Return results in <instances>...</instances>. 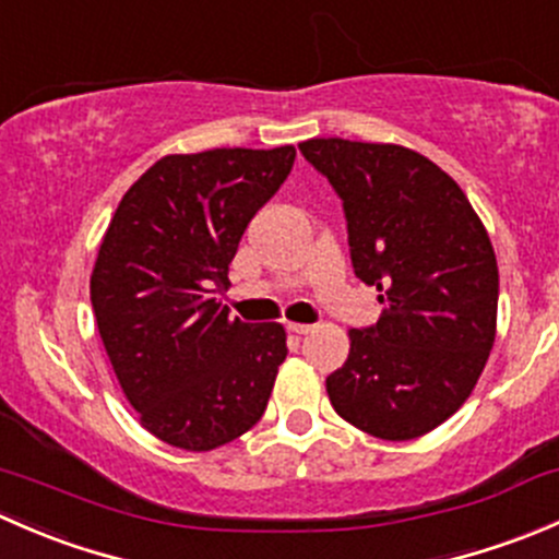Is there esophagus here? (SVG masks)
<instances>
[{
    "instance_id": "1",
    "label": "esophagus",
    "mask_w": 559,
    "mask_h": 559,
    "mask_svg": "<svg viewBox=\"0 0 559 559\" xmlns=\"http://www.w3.org/2000/svg\"><path fill=\"white\" fill-rule=\"evenodd\" d=\"M286 330L295 332V335H308V332L313 330V324H297V321H289V324H286Z\"/></svg>"
}]
</instances>
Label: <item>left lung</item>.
<instances>
[{
    "mask_svg": "<svg viewBox=\"0 0 559 559\" xmlns=\"http://www.w3.org/2000/svg\"><path fill=\"white\" fill-rule=\"evenodd\" d=\"M300 151L343 200L354 273L384 306L373 326L348 330V359L326 376L332 408L384 441L425 436L471 397L492 352L487 229L454 178L416 151L341 138Z\"/></svg>",
    "mask_w": 559,
    "mask_h": 559,
    "instance_id": "8db88e82",
    "label": "left lung"
}]
</instances>
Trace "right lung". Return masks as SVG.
<instances>
[{"instance_id": "right-lung-1", "label": "right lung", "mask_w": 559, "mask_h": 559, "mask_svg": "<svg viewBox=\"0 0 559 559\" xmlns=\"http://www.w3.org/2000/svg\"><path fill=\"white\" fill-rule=\"evenodd\" d=\"M295 145L170 154L118 202L92 273V308L140 425L211 452L262 419L284 326L233 319L216 295L248 222L281 189Z\"/></svg>"}]
</instances>
